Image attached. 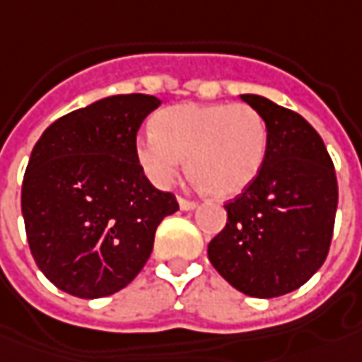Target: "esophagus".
I'll return each instance as SVG.
<instances>
[{
    "label": "esophagus",
    "instance_id": "1",
    "mask_svg": "<svg viewBox=\"0 0 362 362\" xmlns=\"http://www.w3.org/2000/svg\"><path fill=\"white\" fill-rule=\"evenodd\" d=\"M179 206H181V211H191V209H195L197 201H191V199H185V197H179Z\"/></svg>",
    "mask_w": 362,
    "mask_h": 362
}]
</instances>
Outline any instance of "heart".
<instances>
[{
    "mask_svg": "<svg viewBox=\"0 0 362 362\" xmlns=\"http://www.w3.org/2000/svg\"><path fill=\"white\" fill-rule=\"evenodd\" d=\"M268 151V124L244 102L175 104L157 112L153 129L136 139V159L157 187L187 171L213 197L243 193L260 173Z\"/></svg>",
    "mask_w": 362,
    "mask_h": 362,
    "instance_id": "1",
    "label": "heart"
}]
</instances>
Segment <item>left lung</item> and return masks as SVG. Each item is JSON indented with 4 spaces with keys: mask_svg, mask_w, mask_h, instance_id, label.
Here are the masks:
<instances>
[{
    "mask_svg": "<svg viewBox=\"0 0 362 362\" xmlns=\"http://www.w3.org/2000/svg\"><path fill=\"white\" fill-rule=\"evenodd\" d=\"M268 124L260 173L234 201L226 224L209 243V260L230 286L252 298L298 290L327 258L337 175L308 119L264 96L243 94Z\"/></svg>",
    "mask_w": 362,
    "mask_h": 362,
    "instance_id": "1",
    "label": "left lung"
}]
</instances>
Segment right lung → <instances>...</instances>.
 <instances>
[{
    "label": "right lung",
    "mask_w": 362,
    "mask_h": 362,
    "mask_svg": "<svg viewBox=\"0 0 362 362\" xmlns=\"http://www.w3.org/2000/svg\"><path fill=\"white\" fill-rule=\"evenodd\" d=\"M159 104L110 96L52 122L35 144L21 187L25 233L59 290L94 300L126 288L153 250L157 224L179 209L136 159L139 126Z\"/></svg>",
    "instance_id": "right-lung-1"
}]
</instances>
